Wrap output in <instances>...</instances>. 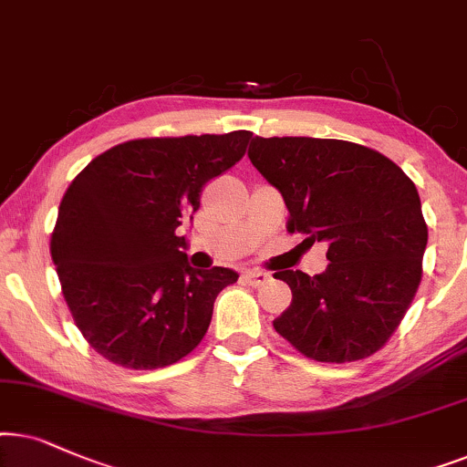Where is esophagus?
I'll return each mask as SVG.
<instances>
[{
	"instance_id": "obj_1",
	"label": "esophagus",
	"mask_w": 467,
	"mask_h": 467,
	"mask_svg": "<svg viewBox=\"0 0 467 467\" xmlns=\"http://www.w3.org/2000/svg\"><path fill=\"white\" fill-rule=\"evenodd\" d=\"M271 275L265 271H256V269H250V271H244V282L254 285V288H258V285H265L269 282Z\"/></svg>"
}]
</instances>
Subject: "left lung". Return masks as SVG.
Wrapping results in <instances>:
<instances>
[{"label":"left lung","instance_id":"left-lung-1","mask_svg":"<svg viewBox=\"0 0 467 467\" xmlns=\"http://www.w3.org/2000/svg\"><path fill=\"white\" fill-rule=\"evenodd\" d=\"M247 158L284 196L288 233L328 244L318 275L275 273L292 290L275 331L320 363L371 357L420 284L427 223L416 185L387 155L348 140L256 136Z\"/></svg>","mask_w":467,"mask_h":467}]
</instances>
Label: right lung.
Masks as SVG:
<instances>
[{
    "label": "right lung",
    "mask_w": 467,
    "mask_h": 467,
    "mask_svg": "<svg viewBox=\"0 0 467 467\" xmlns=\"http://www.w3.org/2000/svg\"><path fill=\"white\" fill-rule=\"evenodd\" d=\"M250 136L121 142L66 190L51 256L78 331L110 363L158 369L201 344L215 296L239 273L190 266L177 228L201 207L204 183L244 158Z\"/></svg>",
    "instance_id": "right-lung-1"
}]
</instances>
